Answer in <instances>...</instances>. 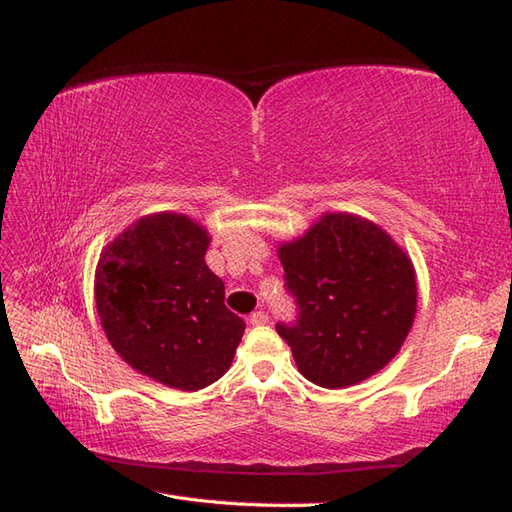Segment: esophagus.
<instances>
[{
	"label": "esophagus",
	"mask_w": 512,
	"mask_h": 512,
	"mask_svg": "<svg viewBox=\"0 0 512 512\" xmlns=\"http://www.w3.org/2000/svg\"><path fill=\"white\" fill-rule=\"evenodd\" d=\"M248 321H250V325H266L268 323V314L264 310H257V312L250 314Z\"/></svg>",
	"instance_id": "1"
}]
</instances>
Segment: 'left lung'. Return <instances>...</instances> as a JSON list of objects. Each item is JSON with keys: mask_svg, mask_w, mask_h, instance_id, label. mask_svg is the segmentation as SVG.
I'll use <instances>...</instances> for the list:
<instances>
[{"mask_svg": "<svg viewBox=\"0 0 512 512\" xmlns=\"http://www.w3.org/2000/svg\"><path fill=\"white\" fill-rule=\"evenodd\" d=\"M279 259L297 317L275 328L310 383L350 387L398 354L418 290L409 257L383 228L330 213L297 242L281 246Z\"/></svg>", "mask_w": 512, "mask_h": 512, "instance_id": "obj_1", "label": "left lung"}]
</instances>
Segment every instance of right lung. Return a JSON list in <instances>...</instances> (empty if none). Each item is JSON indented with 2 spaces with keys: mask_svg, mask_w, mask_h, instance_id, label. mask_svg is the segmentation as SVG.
<instances>
[{
  "mask_svg": "<svg viewBox=\"0 0 512 512\" xmlns=\"http://www.w3.org/2000/svg\"><path fill=\"white\" fill-rule=\"evenodd\" d=\"M209 235L178 213L138 220L96 270V310L114 350L140 374L182 391L215 383L246 323L224 306V284L204 262Z\"/></svg>",
  "mask_w": 512,
  "mask_h": 512,
  "instance_id": "obj_1",
  "label": "right lung"
}]
</instances>
